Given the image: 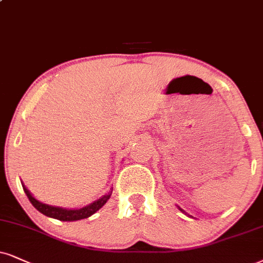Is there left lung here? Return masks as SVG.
<instances>
[{
    "instance_id": "obj_1",
    "label": "left lung",
    "mask_w": 263,
    "mask_h": 263,
    "mask_svg": "<svg viewBox=\"0 0 263 263\" xmlns=\"http://www.w3.org/2000/svg\"><path fill=\"white\" fill-rule=\"evenodd\" d=\"M177 207H178V209H179V210H180V211H181V212H183V213H185V215H187V213H186V212H185V211H184V210H181V209H180V207H179V206H177ZM187 216H189V217H193V216H190V215H187Z\"/></svg>"
}]
</instances>
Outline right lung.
<instances>
[{"instance_id": "1", "label": "right lung", "mask_w": 263, "mask_h": 263, "mask_svg": "<svg viewBox=\"0 0 263 263\" xmlns=\"http://www.w3.org/2000/svg\"><path fill=\"white\" fill-rule=\"evenodd\" d=\"M22 185H23V189H24V193L27 194L29 201L31 202V205L34 206L39 212H41L42 215L47 217H51V218L60 219V221H63V222L79 221V219H84V218H87V217L92 216L93 213L97 212V211L101 209L107 201L109 200V197L112 195V190H113V187H111L108 193L100 197L99 200L93 201V202L82 207V209H64V207L52 206V205H47V203L41 202V201L36 200L31 195L30 191H29L27 189V186L23 184V181H22Z\"/></svg>"}]
</instances>
